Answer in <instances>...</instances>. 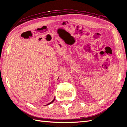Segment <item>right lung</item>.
I'll return each mask as SVG.
<instances>
[{
	"instance_id": "obj_1",
	"label": "right lung",
	"mask_w": 127,
	"mask_h": 127,
	"mask_svg": "<svg viewBox=\"0 0 127 127\" xmlns=\"http://www.w3.org/2000/svg\"><path fill=\"white\" fill-rule=\"evenodd\" d=\"M55 98H54V99L53 100H52V101H51V102H50V103H48V104H47V105H49V104H51V103H52V102H53L54 101V100H55Z\"/></svg>"
}]
</instances>
